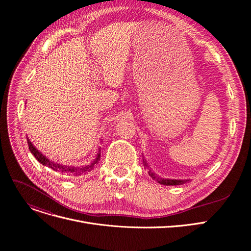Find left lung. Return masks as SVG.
Segmentation results:
<instances>
[{"mask_svg":"<svg viewBox=\"0 0 251 251\" xmlns=\"http://www.w3.org/2000/svg\"><path fill=\"white\" fill-rule=\"evenodd\" d=\"M144 165L147 166V163H144ZM149 174H150V176L151 177V178H153L157 183H160V184H163V185H167V186H169V185H182V184H184L185 182H188L189 180H171V179H164V178H160V177H156L151 171H149Z\"/></svg>","mask_w":251,"mask_h":251,"instance_id":"8db88e82","label":"left lung"}]
</instances>
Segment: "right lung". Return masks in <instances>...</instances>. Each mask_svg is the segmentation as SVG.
I'll return each instance as SVG.
<instances>
[{"instance_id":"right-lung-1","label":"right lung","mask_w":251,"mask_h":251,"mask_svg":"<svg viewBox=\"0 0 251 251\" xmlns=\"http://www.w3.org/2000/svg\"><path fill=\"white\" fill-rule=\"evenodd\" d=\"M27 143L29 146V151L30 152L33 154V156L35 157V159L45 166L50 168L51 170L56 171V172H59V173H62V174H67L69 176H74V177H78V176H81L83 174H86L87 172H89L90 170L94 169V166L100 161V153L98 154L97 159H95L94 163H91L90 165L88 166H84V167H67V166H62L60 164H56L54 162L50 161L49 159H47V157L45 155H43L41 152H39L33 146L32 143L27 139Z\"/></svg>"}]
</instances>
